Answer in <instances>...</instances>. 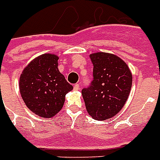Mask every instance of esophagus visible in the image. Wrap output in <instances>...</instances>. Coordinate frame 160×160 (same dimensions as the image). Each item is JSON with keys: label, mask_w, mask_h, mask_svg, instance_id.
<instances>
[{"label": "esophagus", "mask_w": 160, "mask_h": 160, "mask_svg": "<svg viewBox=\"0 0 160 160\" xmlns=\"http://www.w3.org/2000/svg\"><path fill=\"white\" fill-rule=\"evenodd\" d=\"M80 89V86L79 84H76V85H74V91H79Z\"/></svg>", "instance_id": "obj_1"}]
</instances>
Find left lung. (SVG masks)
<instances>
[{"instance_id":"8db88e82","label":"left lung","mask_w":160,"mask_h":160,"mask_svg":"<svg viewBox=\"0 0 160 160\" xmlns=\"http://www.w3.org/2000/svg\"><path fill=\"white\" fill-rule=\"evenodd\" d=\"M93 80L81 91L87 112L93 119L105 120L119 113L128 99L132 74L122 59L107 52L90 55Z\"/></svg>"}]
</instances>
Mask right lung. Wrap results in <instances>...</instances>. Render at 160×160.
Listing matches in <instances>:
<instances>
[{
    "label": "right lung",
    "mask_w": 160,
    "mask_h": 160,
    "mask_svg": "<svg viewBox=\"0 0 160 160\" xmlns=\"http://www.w3.org/2000/svg\"><path fill=\"white\" fill-rule=\"evenodd\" d=\"M58 57L45 53L33 59L23 68L19 89L30 111L42 118H52L62 109L65 95L73 86L58 70Z\"/></svg>",
    "instance_id": "right-lung-1"
}]
</instances>
